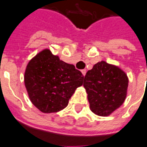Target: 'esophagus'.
Returning <instances> with one entry per match:
<instances>
[{"instance_id": "1", "label": "esophagus", "mask_w": 147, "mask_h": 147, "mask_svg": "<svg viewBox=\"0 0 147 147\" xmlns=\"http://www.w3.org/2000/svg\"><path fill=\"white\" fill-rule=\"evenodd\" d=\"M81 72H82L83 75H84V76H85V74H86V69H82L81 70Z\"/></svg>"}]
</instances>
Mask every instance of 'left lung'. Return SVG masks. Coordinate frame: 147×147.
Returning <instances> with one entry per match:
<instances>
[{"label":"left lung","mask_w":147,"mask_h":147,"mask_svg":"<svg viewBox=\"0 0 147 147\" xmlns=\"http://www.w3.org/2000/svg\"><path fill=\"white\" fill-rule=\"evenodd\" d=\"M84 87L91 111L96 115L107 117L124 102L128 78L119 67L101 61L87 72Z\"/></svg>","instance_id":"8db88e82"}]
</instances>
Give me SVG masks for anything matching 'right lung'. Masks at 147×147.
<instances>
[{
	"label": "right lung",
	"instance_id": "1",
	"mask_svg": "<svg viewBox=\"0 0 147 147\" xmlns=\"http://www.w3.org/2000/svg\"><path fill=\"white\" fill-rule=\"evenodd\" d=\"M84 75L74 65L63 62L45 49L26 66L24 82L30 100L44 113H57L68 106Z\"/></svg>",
	"mask_w": 147,
	"mask_h": 147
}]
</instances>
